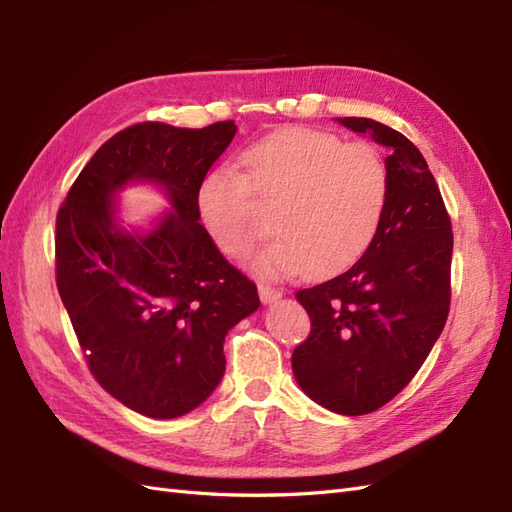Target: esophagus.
<instances>
[{"label":"esophagus","instance_id":"34e87169","mask_svg":"<svg viewBox=\"0 0 512 512\" xmlns=\"http://www.w3.org/2000/svg\"><path fill=\"white\" fill-rule=\"evenodd\" d=\"M257 292H259V299H262L264 303H273V301L284 297V290L275 288V286H268V284H259Z\"/></svg>","mask_w":512,"mask_h":512}]
</instances>
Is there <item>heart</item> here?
<instances>
[{"instance_id": "b5f03b06", "label": "heart", "mask_w": 512, "mask_h": 512, "mask_svg": "<svg viewBox=\"0 0 512 512\" xmlns=\"http://www.w3.org/2000/svg\"><path fill=\"white\" fill-rule=\"evenodd\" d=\"M239 165L244 176L222 165L206 173L198 189L200 220L224 255L246 257L264 233L253 195L279 202L281 237L259 253V273L286 277L310 266L312 275H332L372 244L389 187L374 147L290 127L244 149Z\"/></svg>"}]
</instances>
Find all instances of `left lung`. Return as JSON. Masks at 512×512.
<instances>
[{
    "mask_svg": "<svg viewBox=\"0 0 512 512\" xmlns=\"http://www.w3.org/2000/svg\"><path fill=\"white\" fill-rule=\"evenodd\" d=\"M339 123L387 151V202L365 255L343 275L297 290L312 321L292 352L299 387L343 416L376 411L416 376L451 306V217L407 136L372 118Z\"/></svg>",
    "mask_w": 512,
    "mask_h": 512,
    "instance_id": "obj_1",
    "label": "left lung"
}]
</instances>
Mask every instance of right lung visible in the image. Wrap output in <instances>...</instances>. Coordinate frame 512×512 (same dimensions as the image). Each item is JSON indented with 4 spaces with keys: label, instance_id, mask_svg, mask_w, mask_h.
Wrapping results in <instances>:
<instances>
[{
    "label": "right lung",
    "instance_id": "obj_1",
    "mask_svg": "<svg viewBox=\"0 0 512 512\" xmlns=\"http://www.w3.org/2000/svg\"><path fill=\"white\" fill-rule=\"evenodd\" d=\"M237 132L138 123L107 140L57 213V288L92 376L125 407L178 418L213 394L224 336L259 308L257 286L198 222V189ZM160 183L174 204L149 234L115 222L113 193Z\"/></svg>",
    "mask_w": 512,
    "mask_h": 512
}]
</instances>
